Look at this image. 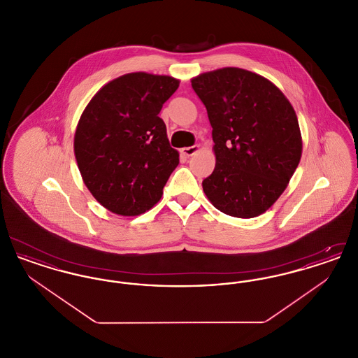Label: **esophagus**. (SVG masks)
I'll return each instance as SVG.
<instances>
[{
	"mask_svg": "<svg viewBox=\"0 0 358 358\" xmlns=\"http://www.w3.org/2000/svg\"><path fill=\"white\" fill-rule=\"evenodd\" d=\"M199 150H200V146L194 145V146H189V148H182L181 149V154L185 155V157H192L193 154L197 153Z\"/></svg>",
	"mask_w": 358,
	"mask_h": 358,
	"instance_id": "1",
	"label": "esophagus"
}]
</instances>
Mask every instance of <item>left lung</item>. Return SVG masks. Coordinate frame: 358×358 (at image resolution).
Listing matches in <instances>:
<instances>
[{"label":"left lung","instance_id":"1","mask_svg":"<svg viewBox=\"0 0 358 358\" xmlns=\"http://www.w3.org/2000/svg\"><path fill=\"white\" fill-rule=\"evenodd\" d=\"M192 87L206 107L216 166L203 181L222 213L251 219L280 197L302 157L296 114L285 94L255 72L225 67Z\"/></svg>","mask_w":358,"mask_h":358}]
</instances>
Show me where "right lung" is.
<instances>
[{
  "label": "right lung",
  "mask_w": 358,
  "mask_h": 358,
  "mask_svg": "<svg viewBox=\"0 0 358 358\" xmlns=\"http://www.w3.org/2000/svg\"><path fill=\"white\" fill-rule=\"evenodd\" d=\"M180 85L168 75L131 72L92 96L78 122L73 152L95 200L120 216H138L162 197L180 154L158 117Z\"/></svg>",
  "instance_id": "obj_1"
}]
</instances>
